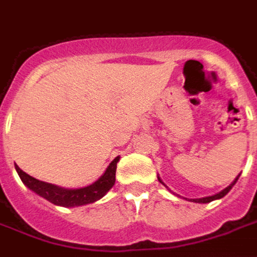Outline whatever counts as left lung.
Masks as SVG:
<instances>
[{
	"label": "left lung",
	"mask_w": 257,
	"mask_h": 257,
	"mask_svg": "<svg viewBox=\"0 0 257 257\" xmlns=\"http://www.w3.org/2000/svg\"><path fill=\"white\" fill-rule=\"evenodd\" d=\"M238 178H239V175H238L237 178L234 179V182H232V183L230 184V186H227L226 189L221 190L220 193L215 194V195H210V197H204V198H195V199H193V202H199V204H208V202H210V201H213V199L223 198V197H224V195H226V194L228 193V191H230V190L232 189V186H234V184L237 183ZM158 180H160V183L164 184V182H162L161 179H160V176H158Z\"/></svg>",
	"instance_id": "8db88e82"
}]
</instances>
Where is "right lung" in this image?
<instances>
[{"instance_id": "1", "label": "right lung", "mask_w": 257, "mask_h": 257, "mask_svg": "<svg viewBox=\"0 0 257 257\" xmlns=\"http://www.w3.org/2000/svg\"><path fill=\"white\" fill-rule=\"evenodd\" d=\"M118 161H119V157L114 158L111 164L107 167L106 172L103 173L95 183L82 187V189H63V187H59L55 184L41 182L38 179L33 178L30 175L23 172L18 165H15V168H16V172L22 179V182L31 191H34L40 197L48 199L49 202L55 205L73 208V206L92 204L97 199H100L101 197H104V194L115 183V171H117Z\"/></svg>"}]
</instances>
